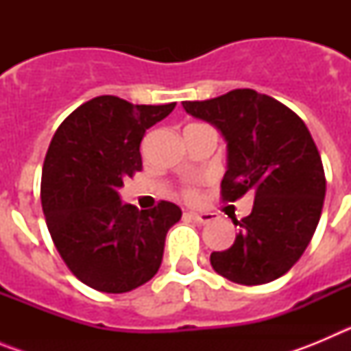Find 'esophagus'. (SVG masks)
Returning a JSON list of instances; mask_svg holds the SVG:
<instances>
[{
	"instance_id": "34e87169",
	"label": "esophagus",
	"mask_w": 351,
	"mask_h": 351,
	"mask_svg": "<svg viewBox=\"0 0 351 351\" xmlns=\"http://www.w3.org/2000/svg\"><path fill=\"white\" fill-rule=\"evenodd\" d=\"M190 216L197 223H210L214 218H216L214 213H190Z\"/></svg>"
}]
</instances>
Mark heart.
<instances>
[{
    "label": "heart",
    "mask_w": 351,
    "mask_h": 351,
    "mask_svg": "<svg viewBox=\"0 0 351 351\" xmlns=\"http://www.w3.org/2000/svg\"><path fill=\"white\" fill-rule=\"evenodd\" d=\"M193 195H195L193 190H188V191H186V197H188V198H193Z\"/></svg>",
    "instance_id": "b5f03b06"
}]
</instances>
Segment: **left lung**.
Segmentation results:
<instances>
[{"label":"left lung","mask_w":351,"mask_h":351,"mask_svg":"<svg viewBox=\"0 0 351 351\" xmlns=\"http://www.w3.org/2000/svg\"><path fill=\"white\" fill-rule=\"evenodd\" d=\"M182 107L225 138L223 200L255 193L250 216L234 221V244L210 253V265L247 287L278 280L302 256L324 207V165L308 126L293 110L253 89L182 101Z\"/></svg>","instance_id":"left-lung-1"}]
</instances>
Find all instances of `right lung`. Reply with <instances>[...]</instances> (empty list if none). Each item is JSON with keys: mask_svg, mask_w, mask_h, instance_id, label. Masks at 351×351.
I'll return each instance as SVG.
<instances>
[{"mask_svg": "<svg viewBox=\"0 0 351 351\" xmlns=\"http://www.w3.org/2000/svg\"><path fill=\"white\" fill-rule=\"evenodd\" d=\"M173 107L96 96L75 108L52 137L42 170L43 214L68 269L95 290L125 293L160 269L167 232L182 210L165 200L138 210L121 202L119 190L142 169L145 130Z\"/></svg>", "mask_w": 351, "mask_h": 351, "instance_id": "obj_1", "label": "right lung"}]
</instances>
